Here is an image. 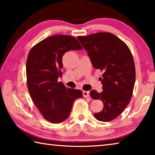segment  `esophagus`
<instances>
[{
	"label": "esophagus",
	"mask_w": 155,
	"mask_h": 155,
	"mask_svg": "<svg viewBox=\"0 0 155 155\" xmlns=\"http://www.w3.org/2000/svg\"><path fill=\"white\" fill-rule=\"evenodd\" d=\"M83 95L84 97H85V98H88V97H90V91H83Z\"/></svg>",
	"instance_id": "esophagus-1"
}]
</instances>
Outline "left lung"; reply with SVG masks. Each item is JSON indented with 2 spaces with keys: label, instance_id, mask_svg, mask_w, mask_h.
I'll return each instance as SVG.
<instances>
[{
  "label": "left lung",
  "instance_id": "8db88e82",
  "mask_svg": "<svg viewBox=\"0 0 155 155\" xmlns=\"http://www.w3.org/2000/svg\"><path fill=\"white\" fill-rule=\"evenodd\" d=\"M87 51L91 64L103 72V91H90L94 100H102V111L94 114L96 120L110 122L122 114L130 103L135 82V67L132 53L124 41L111 33H97L78 36Z\"/></svg>",
  "mask_w": 155,
  "mask_h": 155
}]
</instances>
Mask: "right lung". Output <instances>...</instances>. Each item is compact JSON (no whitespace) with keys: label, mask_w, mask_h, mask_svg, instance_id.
Instances as JSON below:
<instances>
[{"label":"right lung","mask_w":155,"mask_h":155,"mask_svg":"<svg viewBox=\"0 0 155 155\" xmlns=\"http://www.w3.org/2000/svg\"><path fill=\"white\" fill-rule=\"evenodd\" d=\"M83 47L75 38L57 35L44 39L31 49L26 65L27 87L31 98L44 119L51 123L66 120L82 91L66 88L57 81L62 77V57L70 50Z\"/></svg>","instance_id":"add662e5"}]
</instances>
